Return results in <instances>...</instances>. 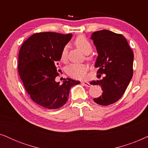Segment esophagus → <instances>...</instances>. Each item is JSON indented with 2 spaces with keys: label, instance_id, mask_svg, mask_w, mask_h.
I'll list each match as a JSON object with an SVG mask.
<instances>
[{
  "label": "esophagus",
  "instance_id": "34e87169",
  "mask_svg": "<svg viewBox=\"0 0 148 148\" xmlns=\"http://www.w3.org/2000/svg\"><path fill=\"white\" fill-rule=\"evenodd\" d=\"M82 84L84 85V86H86V87H90L91 86V84H90V83L88 82H82Z\"/></svg>",
  "mask_w": 148,
  "mask_h": 148
}]
</instances>
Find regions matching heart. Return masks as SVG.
Listing matches in <instances>:
<instances>
[{
    "label": "heart",
    "instance_id": "obj_1",
    "mask_svg": "<svg viewBox=\"0 0 148 148\" xmlns=\"http://www.w3.org/2000/svg\"><path fill=\"white\" fill-rule=\"evenodd\" d=\"M75 44L84 53L90 54L92 50V46L84 36H79L75 40ZM68 56V46H64L60 53V60L66 61ZM88 67L86 64L71 63L66 67V73L71 77L77 79H84L86 77Z\"/></svg>",
    "mask_w": 148,
    "mask_h": 148
}]
</instances>
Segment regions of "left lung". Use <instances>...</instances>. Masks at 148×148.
<instances>
[{"label": "left lung", "mask_w": 148, "mask_h": 148, "mask_svg": "<svg viewBox=\"0 0 148 148\" xmlns=\"http://www.w3.org/2000/svg\"><path fill=\"white\" fill-rule=\"evenodd\" d=\"M91 39L98 55L95 67L97 73L105 74L102 79L92 81V85L101 86L102 96L94 101L102 106L116 102L124 94L133 77V52L122 34L103 29L95 32Z\"/></svg>", "instance_id": "obj_1"}]
</instances>
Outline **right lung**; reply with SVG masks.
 Wrapping results in <instances>:
<instances>
[{
  "instance_id": "add662e5",
  "label": "right lung",
  "mask_w": 148,
  "mask_h": 148,
  "mask_svg": "<svg viewBox=\"0 0 148 148\" xmlns=\"http://www.w3.org/2000/svg\"><path fill=\"white\" fill-rule=\"evenodd\" d=\"M72 34L56 32L34 34L22 44L19 53L18 71L27 92L36 104L48 109H56L67 102L71 87L79 81L66 78L61 85L56 66L60 53Z\"/></svg>"
}]
</instances>
